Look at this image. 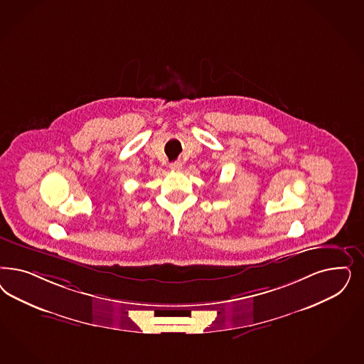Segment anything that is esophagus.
Listing matches in <instances>:
<instances>
[{"mask_svg":"<svg viewBox=\"0 0 364 364\" xmlns=\"http://www.w3.org/2000/svg\"><path fill=\"white\" fill-rule=\"evenodd\" d=\"M170 170H173V171H179L181 168H182V162L181 161H176V162H173V164H170Z\"/></svg>","mask_w":364,"mask_h":364,"instance_id":"esophagus-1","label":"esophagus"}]
</instances>
